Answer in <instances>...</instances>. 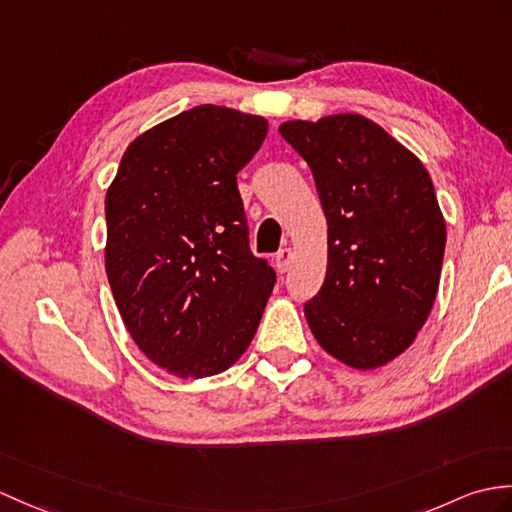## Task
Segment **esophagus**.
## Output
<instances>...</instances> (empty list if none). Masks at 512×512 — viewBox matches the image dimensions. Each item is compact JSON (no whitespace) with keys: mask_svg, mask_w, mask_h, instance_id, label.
<instances>
[{"mask_svg":"<svg viewBox=\"0 0 512 512\" xmlns=\"http://www.w3.org/2000/svg\"><path fill=\"white\" fill-rule=\"evenodd\" d=\"M290 259H292V253H290V248H281V251L275 255V268H277V272H288V268H290Z\"/></svg>","mask_w":512,"mask_h":512,"instance_id":"obj_1","label":"esophagus"}]
</instances>
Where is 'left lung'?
I'll list each match as a JSON object with an SVG mask.
<instances>
[{
  "label": "left lung",
  "mask_w": 512,
  "mask_h": 512,
  "mask_svg": "<svg viewBox=\"0 0 512 512\" xmlns=\"http://www.w3.org/2000/svg\"><path fill=\"white\" fill-rule=\"evenodd\" d=\"M281 137L307 161L327 218V275L305 303L314 338L358 371L406 351L441 281L445 220L423 163L364 115L292 120Z\"/></svg>",
  "instance_id": "obj_1"
}]
</instances>
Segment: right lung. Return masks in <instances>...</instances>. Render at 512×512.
I'll use <instances>...</instances> for the list:
<instances>
[{"label": "right lung", "instance_id": "obj_1", "mask_svg": "<svg viewBox=\"0 0 512 512\" xmlns=\"http://www.w3.org/2000/svg\"><path fill=\"white\" fill-rule=\"evenodd\" d=\"M268 122L202 104L139 135L106 192L104 264L137 347L165 371L202 379L251 344L277 275L248 248L237 172Z\"/></svg>", "mask_w": 512, "mask_h": 512}]
</instances>
